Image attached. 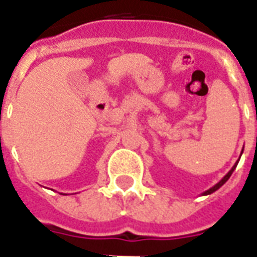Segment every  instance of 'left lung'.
Listing matches in <instances>:
<instances>
[{"instance_id":"obj_1","label":"left lung","mask_w":257,"mask_h":257,"mask_svg":"<svg viewBox=\"0 0 257 257\" xmlns=\"http://www.w3.org/2000/svg\"><path fill=\"white\" fill-rule=\"evenodd\" d=\"M242 151H243V150H242ZM242 151H241V154H242ZM239 158H241V157H239ZM238 161H239V160H238ZM238 161L235 162V165H234V167H232L231 169H230V171H228V173H227V175H226V176H224V178L221 179V180H220V182H219V183H216L215 186H213V187H210L209 190H206V191H204V193H202V195H209V194L215 193L216 190H219V189H220L221 186H223V184L226 183L227 180H228V179H230V176H231L232 172H234V169H235V168H237Z\"/></svg>"}]
</instances>
